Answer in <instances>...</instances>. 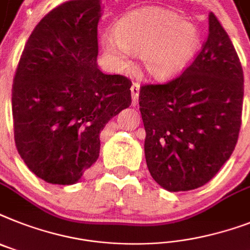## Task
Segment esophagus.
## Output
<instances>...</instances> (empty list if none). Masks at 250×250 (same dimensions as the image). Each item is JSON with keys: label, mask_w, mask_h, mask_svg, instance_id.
Returning <instances> with one entry per match:
<instances>
[{"label": "esophagus", "mask_w": 250, "mask_h": 250, "mask_svg": "<svg viewBox=\"0 0 250 250\" xmlns=\"http://www.w3.org/2000/svg\"><path fill=\"white\" fill-rule=\"evenodd\" d=\"M131 93H132V104L136 105L139 101V93H140V86L139 83H133L131 87Z\"/></svg>", "instance_id": "obj_1"}]
</instances>
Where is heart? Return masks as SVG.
<instances>
[{
  "label": "heart",
  "mask_w": 250,
  "mask_h": 250,
  "mask_svg": "<svg viewBox=\"0 0 250 250\" xmlns=\"http://www.w3.org/2000/svg\"><path fill=\"white\" fill-rule=\"evenodd\" d=\"M114 36H101V46L118 64L125 51L139 54L147 76L168 79L181 72L198 48L200 36L194 24L169 10L143 7L125 14L114 25Z\"/></svg>",
  "instance_id": "heart-1"
}]
</instances>
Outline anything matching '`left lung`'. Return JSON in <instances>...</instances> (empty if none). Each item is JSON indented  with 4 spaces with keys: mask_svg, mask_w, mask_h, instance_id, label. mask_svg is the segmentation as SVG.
Listing matches in <instances>:
<instances>
[{
    "mask_svg": "<svg viewBox=\"0 0 250 250\" xmlns=\"http://www.w3.org/2000/svg\"><path fill=\"white\" fill-rule=\"evenodd\" d=\"M243 96L239 56L210 13L208 38L190 66L166 84L140 90L146 164L158 185L188 191L216 176L237 143Z\"/></svg>",
    "mask_w": 250,
    "mask_h": 250,
    "instance_id": "1",
    "label": "left lung"
}]
</instances>
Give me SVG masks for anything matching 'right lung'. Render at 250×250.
<instances>
[{
	"mask_svg": "<svg viewBox=\"0 0 250 250\" xmlns=\"http://www.w3.org/2000/svg\"><path fill=\"white\" fill-rule=\"evenodd\" d=\"M101 10V0L55 7L36 25L16 68V149L48 184L78 182L99 158L105 125L132 103L131 81L97 65Z\"/></svg>",
	"mask_w": 250,
	"mask_h": 250,
	"instance_id": "1",
	"label": "right lung"
}]
</instances>
